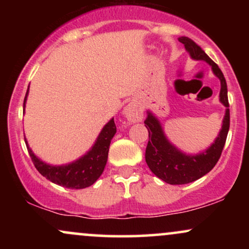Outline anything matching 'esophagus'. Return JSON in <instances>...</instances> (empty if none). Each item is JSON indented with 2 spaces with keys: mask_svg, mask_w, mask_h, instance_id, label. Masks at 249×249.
Wrapping results in <instances>:
<instances>
[{
  "mask_svg": "<svg viewBox=\"0 0 249 249\" xmlns=\"http://www.w3.org/2000/svg\"><path fill=\"white\" fill-rule=\"evenodd\" d=\"M124 115L127 118L128 122L136 123V122H141L142 121L144 113H142V107H139L137 103H130V104H128L127 107H125Z\"/></svg>",
  "mask_w": 249,
  "mask_h": 249,
  "instance_id": "esophagus-1",
  "label": "esophagus"
}]
</instances>
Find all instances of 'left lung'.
I'll return each instance as SVG.
<instances>
[{"instance_id":"obj_1","label":"left lung","mask_w":249,"mask_h":249,"mask_svg":"<svg viewBox=\"0 0 249 249\" xmlns=\"http://www.w3.org/2000/svg\"><path fill=\"white\" fill-rule=\"evenodd\" d=\"M179 42L185 45V49L191 57L196 61H205L212 67V70L221 83L220 89V102L226 107V113L222 121L221 130L216 139L204 152L190 156L182 153L174 145L167 141L158 119L148 112L145 119V126L148 127V142L145 151V160L150 170L171 185H184L198 180L210 172L218 162L225 146L228 130H230V104L227 97V84L224 73L218 65L206 55L204 50L188 37H180Z\"/></svg>"}]
</instances>
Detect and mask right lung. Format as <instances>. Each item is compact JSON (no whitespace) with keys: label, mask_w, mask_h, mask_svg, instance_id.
Wrapping results in <instances>:
<instances>
[{"label":"right lung","mask_w":249,"mask_h":249,"mask_svg":"<svg viewBox=\"0 0 249 249\" xmlns=\"http://www.w3.org/2000/svg\"><path fill=\"white\" fill-rule=\"evenodd\" d=\"M28 91H29V88H28ZM28 91L24 97L23 107H25ZM116 131L117 127L115 121L112 118L103 127L95 145L85 156H83L78 160L71 162V164L62 165V166H51V165L39 160L33 153L31 148L28 146L27 141L25 139L24 141L25 144H27L28 152L30 154L31 160L35 165L36 170L43 177L53 181V184L59 185V186L79 190V188L91 186L101 177L105 165H107L108 147H110V142L112 141Z\"/></svg>","instance_id":"obj_1"}]
</instances>
